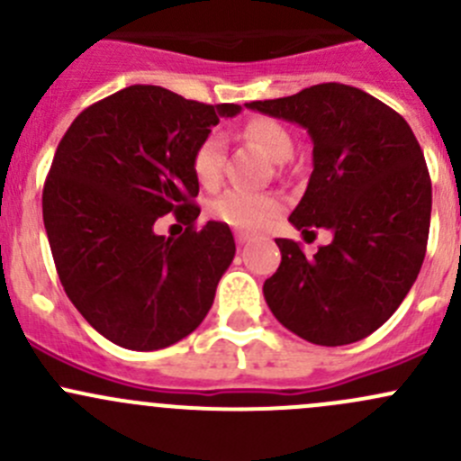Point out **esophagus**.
I'll return each mask as SVG.
<instances>
[{"mask_svg": "<svg viewBox=\"0 0 461 461\" xmlns=\"http://www.w3.org/2000/svg\"><path fill=\"white\" fill-rule=\"evenodd\" d=\"M236 243L248 245L249 243V234H243V231H239V234H236Z\"/></svg>", "mask_w": 461, "mask_h": 461, "instance_id": "1", "label": "esophagus"}]
</instances>
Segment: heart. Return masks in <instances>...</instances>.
Segmentation results:
<instances>
[{
    "mask_svg": "<svg viewBox=\"0 0 461 461\" xmlns=\"http://www.w3.org/2000/svg\"><path fill=\"white\" fill-rule=\"evenodd\" d=\"M245 142L263 151L269 160L285 162L292 156V136L278 120L257 115L249 118L240 129ZM192 169L198 185L204 189H216L225 174V140L221 133H209L196 147L192 156ZM281 212V201L274 194H252L231 189L212 203L209 213L216 221L234 230L258 231L267 227Z\"/></svg>",
    "mask_w": 461,
    "mask_h": 461,
    "instance_id": "heart-1",
    "label": "heart"
}]
</instances>
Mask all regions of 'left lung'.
I'll list each match as a JSON object with an SVG mask.
<instances>
[{
    "instance_id": "obj_1",
    "label": "left lung",
    "mask_w": 461,
    "mask_h": 461,
    "mask_svg": "<svg viewBox=\"0 0 461 461\" xmlns=\"http://www.w3.org/2000/svg\"><path fill=\"white\" fill-rule=\"evenodd\" d=\"M245 106L308 129L314 171L290 222L334 236L314 257L276 239L269 310L317 346L366 339L402 305L426 257L432 189L415 133L388 104L339 82Z\"/></svg>"
}]
</instances>
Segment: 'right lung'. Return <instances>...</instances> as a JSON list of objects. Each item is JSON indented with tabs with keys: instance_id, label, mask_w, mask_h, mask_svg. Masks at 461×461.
Returning <instances> with one entry per match:
<instances>
[{
	"instance_id": "obj_1",
	"label": "right lung",
	"mask_w": 461,
	"mask_h": 461,
	"mask_svg": "<svg viewBox=\"0 0 461 461\" xmlns=\"http://www.w3.org/2000/svg\"><path fill=\"white\" fill-rule=\"evenodd\" d=\"M239 104H203L133 85L86 106L58 144L41 192L50 252L64 292L102 337L160 350L207 317L236 254L225 222L196 227L192 156ZM165 212L187 224L165 240Z\"/></svg>"
}]
</instances>
